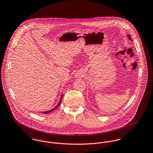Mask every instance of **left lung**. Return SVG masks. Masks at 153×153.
Wrapping results in <instances>:
<instances>
[{
	"mask_svg": "<svg viewBox=\"0 0 153 153\" xmlns=\"http://www.w3.org/2000/svg\"><path fill=\"white\" fill-rule=\"evenodd\" d=\"M127 36H128V38H129V39H130V40L131 41V36H130L129 34H127Z\"/></svg>",
	"mask_w": 153,
	"mask_h": 153,
	"instance_id": "1",
	"label": "left lung"
}]
</instances>
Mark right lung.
Returning <instances> with one entry per match:
<instances>
[{
  "instance_id": "1",
  "label": "right lung",
  "mask_w": 153,
  "mask_h": 153,
  "mask_svg": "<svg viewBox=\"0 0 153 153\" xmlns=\"http://www.w3.org/2000/svg\"><path fill=\"white\" fill-rule=\"evenodd\" d=\"M62 96L63 95H61V98H60V100H59V102L58 103V104L54 108H53V109H51V110H50V111H45V112H42L43 114H48V113H50V112H51L52 111H53L54 110H55V109H56L57 108H58V107L59 106V105H60V104H61V100H62Z\"/></svg>"
}]
</instances>
